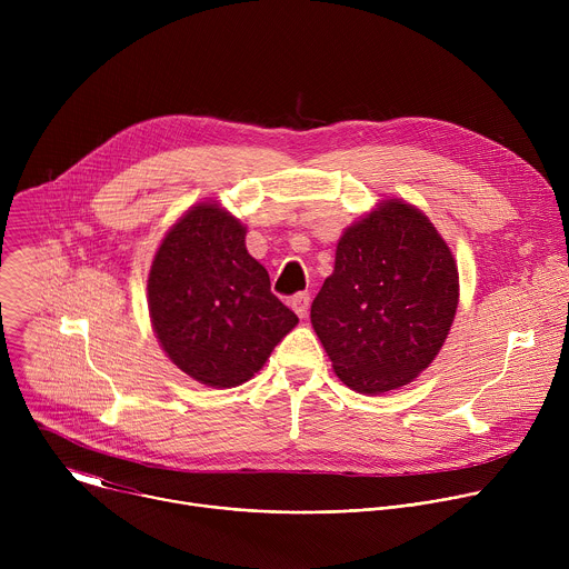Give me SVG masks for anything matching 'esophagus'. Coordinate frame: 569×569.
I'll return each mask as SVG.
<instances>
[{
	"label": "esophagus",
	"mask_w": 569,
	"mask_h": 569,
	"mask_svg": "<svg viewBox=\"0 0 569 569\" xmlns=\"http://www.w3.org/2000/svg\"><path fill=\"white\" fill-rule=\"evenodd\" d=\"M290 306H292V310H295L299 317H306V315H308V308H310V295H308V292L295 295L292 301H290Z\"/></svg>",
	"instance_id": "obj_1"
}]
</instances>
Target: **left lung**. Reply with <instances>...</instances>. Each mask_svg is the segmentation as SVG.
Wrapping results in <instances>:
<instances>
[{"mask_svg": "<svg viewBox=\"0 0 569 569\" xmlns=\"http://www.w3.org/2000/svg\"><path fill=\"white\" fill-rule=\"evenodd\" d=\"M457 306L459 270L448 242L419 207L387 198L342 231L310 323L336 376L378 396L432 365Z\"/></svg>", "mask_w": 569, "mask_h": 569, "instance_id": "8db88e82", "label": "left lung"}]
</instances>
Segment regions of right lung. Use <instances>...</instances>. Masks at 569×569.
<instances>
[{"label":"right lung","instance_id":"right-lung-1","mask_svg":"<svg viewBox=\"0 0 569 569\" xmlns=\"http://www.w3.org/2000/svg\"><path fill=\"white\" fill-rule=\"evenodd\" d=\"M246 233L220 202L202 200L171 224L148 272V312L161 351L213 389L248 382L299 323L270 292Z\"/></svg>","mask_w":569,"mask_h":569}]
</instances>
